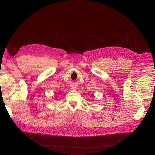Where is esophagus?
<instances>
[{
  "label": "esophagus",
  "mask_w": 155,
  "mask_h": 155,
  "mask_svg": "<svg viewBox=\"0 0 155 155\" xmlns=\"http://www.w3.org/2000/svg\"><path fill=\"white\" fill-rule=\"evenodd\" d=\"M76 87H72V89H76Z\"/></svg>",
  "instance_id": "obj_1"
}]
</instances>
